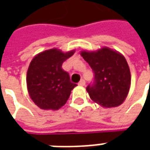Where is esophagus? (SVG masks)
Instances as JSON below:
<instances>
[{
  "instance_id": "esophagus-1",
  "label": "esophagus",
  "mask_w": 150,
  "mask_h": 150,
  "mask_svg": "<svg viewBox=\"0 0 150 150\" xmlns=\"http://www.w3.org/2000/svg\"><path fill=\"white\" fill-rule=\"evenodd\" d=\"M85 83H85L84 79H81L80 81L79 82V86H85Z\"/></svg>"
}]
</instances>
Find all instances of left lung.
Segmentation results:
<instances>
[{
	"mask_svg": "<svg viewBox=\"0 0 150 150\" xmlns=\"http://www.w3.org/2000/svg\"><path fill=\"white\" fill-rule=\"evenodd\" d=\"M81 56L94 72V81L87 87L92 100L104 108L117 107L128 96L131 74L125 58L116 50L103 47L83 50Z\"/></svg>",
	"mask_w": 150,
	"mask_h": 150,
	"instance_id": "1",
	"label": "left lung"
}]
</instances>
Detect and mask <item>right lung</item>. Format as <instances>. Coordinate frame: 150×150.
Listing matches in <instances>:
<instances>
[{
    "label": "right lung",
    "mask_w": 150,
    "mask_h": 150,
    "mask_svg": "<svg viewBox=\"0 0 150 150\" xmlns=\"http://www.w3.org/2000/svg\"><path fill=\"white\" fill-rule=\"evenodd\" d=\"M75 50L63 53L53 48L32 59L26 75L29 95L34 104L44 110H58L67 103L73 88L69 74L62 68V62Z\"/></svg>",
    "instance_id": "obj_1"
}]
</instances>
